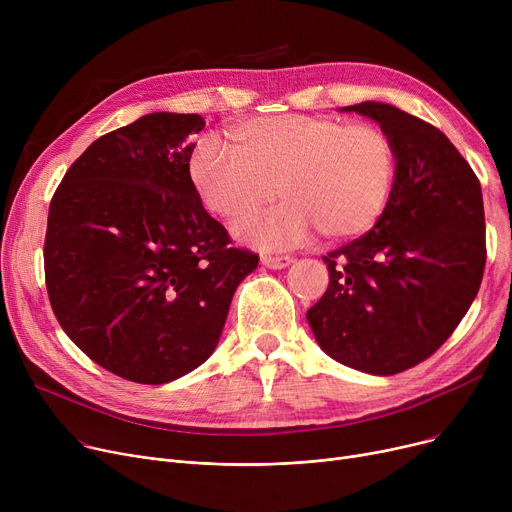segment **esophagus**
I'll return each mask as SVG.
<instances>
[{
  "mask_svg": "<svg viewBox=\"0 0 512 512\" xmlns=\"http://www.w3.org/2000/svg\"><path fill=\"white\" fill-rule=\"evenodd\" d=\"M292 263V257H272V255H263L261 257V265L267 267V270H284Z\"/></svg>",
  "mask_w": 512,
  "mask_h": 512,
  "instance_id": "esophagus-1",
  "label": "esophagus"
}]
</instances>
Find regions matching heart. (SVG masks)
I'll list each match as a JSON object with an SVG mask.
<instances>
[{
    "instance_id": "heart-1",
    "label": "heart",
    "mask_w": 512,
    "mask_h": 512,
    "mask_svg": "<svg viewBox=\"0 0 512 512\" xmlns=\"http://www.w3.org/2000/svg\"><path fill=\"white\" fill-rule=\"evenodd\" d=\"M232 147L201 139L188 159L195 193L251 247L278 251L303 245L315 230L326 240L367 234L386 211L396 178L392 139L375 124H346L324 114L257 116L230 128Z\"/></svg>"
}]
</instances>
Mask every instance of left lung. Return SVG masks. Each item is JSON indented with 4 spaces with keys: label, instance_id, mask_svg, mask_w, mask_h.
Wrapping results in <instances>:
<instances>
[{
    "label": "left lung",
    "instance_id": "1",
    "mask_svg": "<svg viewBox=\"0 0 512 512\" xmlns=\"http://www.w3.org/2000/svg\"><path fill=\"white\" fill-rule=\"evenodd\" d=\"M340 110L380 124L396 178L380 222L324 257L330 284L307 321L334 361L394 375L434 355L477 297L486 267L481 186L436 126L380 101Z\"/></svg>",
    "mask_w": 512,
    "mask_h": 512
}]
</instances>
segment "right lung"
Returning <instances> with one entry per match:
<instances>
[{
  "label": "right lung",
  "instance_id": "obj_1",
  "mask_svg": "<svg viewBox=\"0 0 512 512\" xmlns=\"http://www.w3.org/2000/svg\"><path fill=\"white\" fill-rule=\"evenodd\" d=\"M199 114L153 112L87 147L49 205L45 282L68 338L103 369L168 384L220 342L259 263L230 247L188 176Z\"/></svg>",
  "mask_w": 512,
  "mask_h": 512
}]
</instances>
